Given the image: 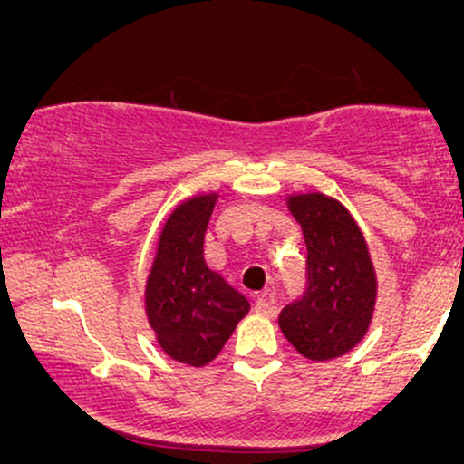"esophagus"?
<instances>
[{
    "mask_svg": "<svg viewBox=\"0 0 464 464\" xmlns=\"http://www.w3.org/2000/svg\"><path fill=\"white\" fill-rule=\"evenodd\" d=\"M255 312L262 314V316H268V318L276 316V305H275V301L270 299L268 295H262L257 301H255Z\"/></svg>",
    "mask_w": 464,
    "mask_h": 464,
    "instance_id": "34e87169",
    "label": "esophagus"
}]
</instances>
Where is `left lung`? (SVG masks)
Here are the masks:
<instances>
[{"label": "left lung", "mask_w": 464, "mask_h": 464, "mask_svg": "<svg viewBox=\"0 0 464 464\" xmlns=\"http://www.w3.org/2000/svg\"><path fill=\"white\" fill-rule=\"evenodd\" d=\"M307 244V284L279 314L292 347L310 360L344 355L364 338L375 305V270L358 225L338 200L292 196Z\"/></svg>", "instance_id": "8db88e82"}]
</instances>
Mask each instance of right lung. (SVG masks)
Segmentation results:
<instances>
[{"label":"right lung","mask_w":464,"mask_h":464,"mask_svg":"<svg viewBox=\"0 0 464 464\" xmlns=\"http://www.w3.org/2000/svg\"><path fill=\"white\" fill-rule=\"evenodd\" d=\"M214 196L177 207L165 222L146 285V314L169 358L191 366L211 362L248 312L246 296L205 266L202 239Z\"/></svg>","instance_id":"1"}]
</instances>
